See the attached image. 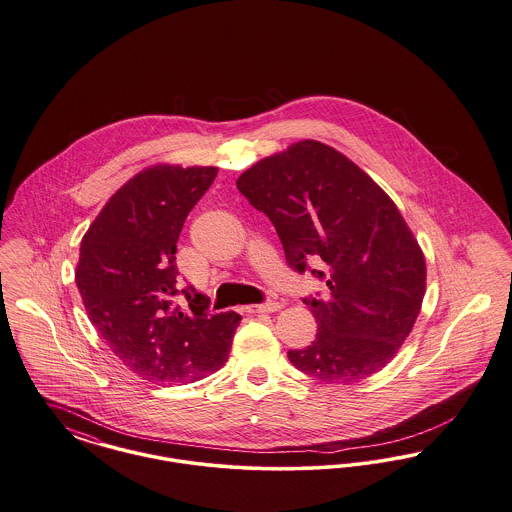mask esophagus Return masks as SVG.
Wrapping results in <instances>:
<instances>
[{
  "label": "esophagus",
  "mask_w": 512,
  "mask_h": 512,
  "mask_svg": "<svg viewBox=\"0 0 512 512\" xmlns=\"http://www.w3.org/2000/svg\"><path fill=\"white\" fill-rule=\"evenodd\" d=\"M280 309H282L280 301H265V303H259V305H247L245 307L247 313H274V311H280Z\"/></svg>",
  "instance_id": "esophagus-1"
}]
</instances>
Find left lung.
<instances>
[{
	"label": "left lung",
	"mask_w": 512,
	"mask_h": 512,
	"mask_svg": "<svg viewBox=\"0 0 512 512\" xmlns=\"http://www.w3.org/2000/svg\"><path fill=\"white\" fill-rule=\"evenodd\" d=\"M241 195L271 218L290 269L327 282L303 298L319 329L296 369L356 383L383 369L412 331L425 294V259L391 197L342 152L300 141L238 178ZM313 264V268L308 265Z\"/></svg>",
	"instance_id": "obj_1"
}]
</instances>
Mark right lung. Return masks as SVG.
Wrapping results in <instances>:
<instances>
[{"mask_svg":"<svg viewBox=\"0 0 512 512\" xmlns=\"http://www.w3.org/2000/svg\"><path fill=\"white\" fill-rule=\"evenodd\" d=\"M214 166L158 164L120 187L81 241L75 282L92 325L139 377L176 385L218 371L241 317L209 313L183 286L176 251L183 222L207 193ZM183 295L188 305L175 303Z\"/></svg>","mask_w":512,"mask_h":512,"instance_id":"right-lung-1","label":"right lung"}]
</instances>
